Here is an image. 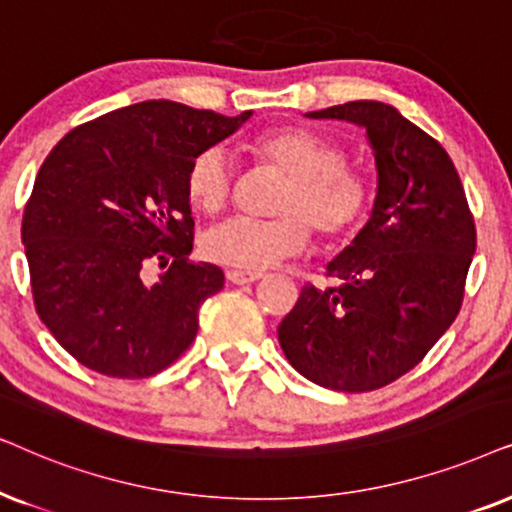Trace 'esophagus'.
<instances>
[{"instance_id":"34e87169","label":"esophagus","mask_w":512,"mask_h":512,"mask_svg":"<svg viewBox=\"0 0 512 512\" xmlns=\"http://www.w3.org/2000/svg\"><path fill=\"white\" fill-rule=\"evenodd\" d=\"M262 274H252V271H238V269H229L227 271V281L234 283V285H248V283H255L260 281Z\"/></svg>"}]
</instances>
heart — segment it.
I'll return each mask as SVG.
<instances>
[{"label":"heart","instance_id":"obj_1","mask_svg":"<svg viewBox=\"0 0 512 512\" xmlns=\"http://www.w3.org/2000/svg\"><path fill=\"white\" fill-rule=\"evenodd\" d=\"M252 159L285 175L267 220L231 217L203 238L208 260L243 271H260L295 257L309 245L311 227L323 241H344L363 224L372 203L370 182L346 166L335 140L309 128H278L248 145ZM189 203L206 215L229 206L234 173L220 147L203 149L185 175Z\"/></svg>","mask_w":512,"mask_h":512}]
</instances>
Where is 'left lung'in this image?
Listing matches in <instances>:
<instances>
[{"instance_id": "1", "label": "left lung", "mask_w": 512, "mask_h": 512, "mask_svg": "<svg viewBox=\"0 0 512 512\" xmlns=\"http://www.w3.org/2000/svg\"><path fill=\"white\" fill-rule=\"evenodd\" d=\"M306 117L365 128L377 196L365 227L327 264L335 283L304 285L278 342L313 384L374 391L410 372L454 323L475 222L449 154L395 107L356 100Z\"/></svg>"}]
</instances>
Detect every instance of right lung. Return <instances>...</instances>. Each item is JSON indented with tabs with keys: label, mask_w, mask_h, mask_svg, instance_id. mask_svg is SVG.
Segmentation results:
<instances>
[{
	"label": "right lung",
	"mask_w": 512,
	"mask_h": 512,
	"mask_svg": "<svg viewBox=\"0 0 512 512\" xmlns=\"http://www.w3.org/2000/svg\"><path fill=\"white\" fill-rule=\"evenodd\" d=\"M250 117L145 100L77 126L46 156L20 229L32 297L88 370L152 377L194 342L201 304L224 274L187 260V166ZM152 266L164 269L156 282Z\"/></svg>",
	"instance_id": "add662e5"
}]
</instances>
